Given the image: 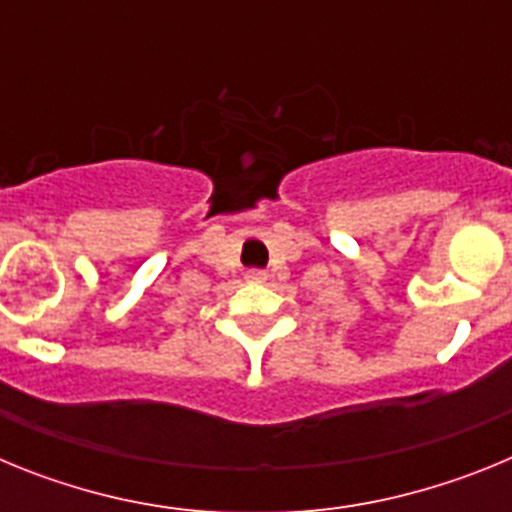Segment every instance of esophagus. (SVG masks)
Segmentation results:
<instances>
[{
    "instance_id": "1",
    "label": "esophagus",
    "mask_w": 512,
    "mask_h": 512,
    "mask_svg": "<svg viewBox=\"0 0 512 512\" xmlns=\"http://www.w3.org/2000/svg\"><path fill=\"white\" fill-rule=\"evenodd\" d=\"M246 279H248V282H264L266 271L264 269H248Z\"/></svg>"
}]
</instances>
